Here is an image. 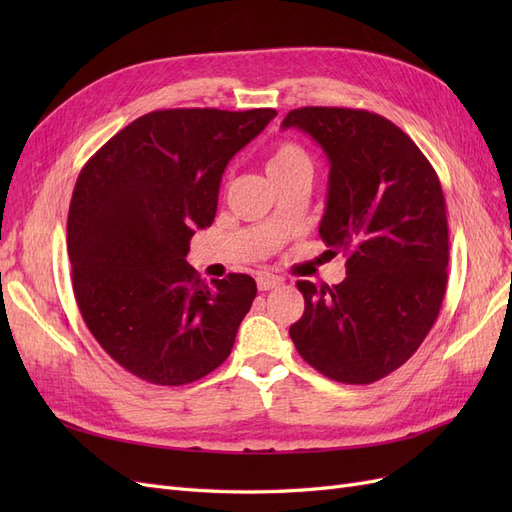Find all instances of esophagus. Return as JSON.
Returning <instances> with one entry per match:
<instances>
[{"label":"esophagus","instance_id":"esophagus-1","mask_svg":"<svg viewBox=\"0 0 512 512\" xmlns=\"http://www.w3.org/2000/svg\"><path fill=\"white\" fill-rule=\"evenodd\" d=\"M256 284H258V290H271L282 284V277H277L273 273H258Z\"/></svg>","mask_w":512,"mask_h":512}]
</instances>
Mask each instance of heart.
Masks as SVG:
<instances>
[{
    "mask_svg": "<svg viewBox=\"0 0 512 512\" xmlns=\"http://www.w3.org/2000/svg\"><path fill=\"white\" fill-rule=\"evenodd\" d=\"M267 173L271 181L288 179L294 175H312V160H309L307 151L301 145L284 141L280 145H275L273 151L269 153Z\"/></svg>",
    "mask_w": 512,
    "mask_h": 512,
    "instance_id": "1",
    "label": "heart"
}]
</instances>
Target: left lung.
Returning a JSON list of instances; mask_svg holds the SVG:
<instances>
[{
	"label": "left lung",
	"instance_id": "1",
	"mask_svg": "<svg viewBox=\"0 0 512 512\" xmlns=\"http://www.w3.org/2000/svg\"><path fill=\"white\" fill-rule=\"evenodd\" d=\"M329 160L320 237L346 254L337 286L297 282L294 348L322 376L371 384L404 365L436 322L448 280V224L436 170L382 115L337 106L290 111Z\"/></svg>",
	"mask_w": 512,
	"mask_h": 512
}]
</instances>
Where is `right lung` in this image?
Masks as SVG:
<instances>
[{
    "label": "right lung",
    "mask_w": 512,
    "mask_h": 512,
    "mask_svg": "<svg viewBox=\"0 0 512 512\" xmlns=\"http://www.w3.org/2000/svg\"><path fill=\"white\" fill-rule=\"evenodd\" d=\"M277 113L168 108L134 119L91 158L68 213L72 288L96 342L130 374L162 386L220 367L256 282L207 286L185 256L213 224L224 168Z\"/></svg>",
    "instance_id": "right-lung-1"
}]
</instances>
